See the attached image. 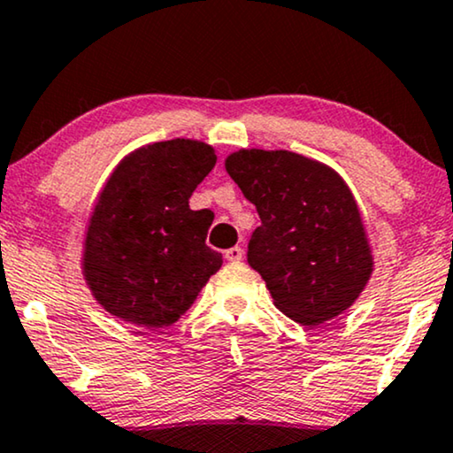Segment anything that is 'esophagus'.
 <instances>
[{"label": "esophagus", "instance_id": "1", "mask_svg": "<svg viewBox=\"0 0 453 453\" xmlns=\"http://www.w3.org/2000/svg\"><path fill=\"white\" fill-rule=\"evenodd\" d=\"M242 255H244V253H242L241 247H232V249L226 250V259H227V261H234V264H236V261H241Z\"/></svg>", "mask_w": 453, "mask_h": 453}]
</instances>
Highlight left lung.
I'll return each mask as SVG.
<instances>
[{
    "mask_svg": "<svg viewBox=\"0 0 453 453\" xmlns=\"http://www.w3.org/2000/svg\"><path fill=\"white\" fill-rule=\"evenodd\" d=\"M226 171L257 209L261 226L250 234L247 261L274 306L306 326L350 308L373 261L344 179L285 150L236 151Z\"/></svg>",
    "mask_w": 453,
    "mask_h": 453,
    "instance_id": "1",
    "label": "left lung"
}]
</instances>
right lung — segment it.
<instances>
[{
	"instance_id": "add662e5",
	"label": "right lung",
	"mask_w": 453,
	"mask_h": 453,
	"mask_svg": "<svg viewBox=\"0 0 453 453\" xmlns=\"http://www.w3.org/2000/svg\"><path fill=\"white\" fill-rule=\"evenodd\" d=\"M211 145L189 139L141 147L119 162L92 211L84 276L107 312L139 326L171 325L221 268L206 247L211 211L189 198L212 171Z\"/></svg>"
}]
</instances>
